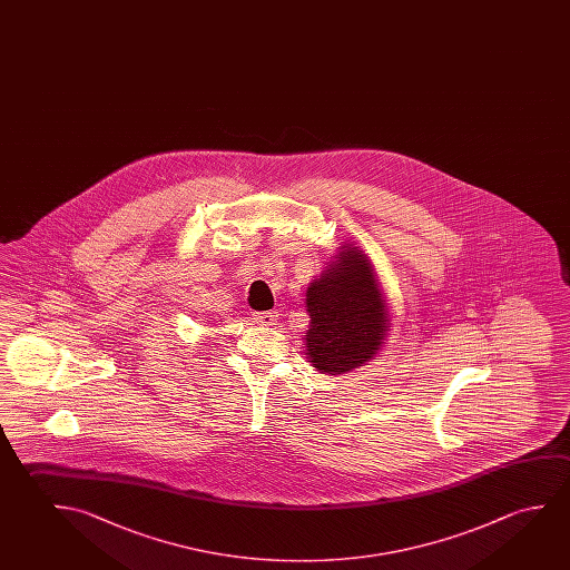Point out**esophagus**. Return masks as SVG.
<instances>
[{"label":"esophagus","mask_w":570,"mask_h":570,"mask_svg":"<svg viewBox=\"0 0 570 570\" xmlns=\"http://www.w3.org/2000/svg\"><path fill=\"white\" fill-rule=\"evenodd\" d=\"M276 320H278V312H256V314H253L254 324L264 325V327L276 324Z\"/></svg>","instance_id":"34e87169"}]
</instances>
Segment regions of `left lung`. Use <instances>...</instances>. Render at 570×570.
<instances>
[{
    "label": "left lung",
    "instance_id": "1",
    "mask_svg": "<svg viewBox=\"0 0 570 570\" xmlns=\"http://www.w3.org/2000/svg\"><path fill=\"white\" fill-rule=\"evenodd\" d=\"M306 312L304 353L324 375H343L368 365L385 347L393 327L377 272L360 246L347 243L307 284Z\"/></svg>",
    "mask_w": 570,
    "mask_h": 570
}]
</instances>
